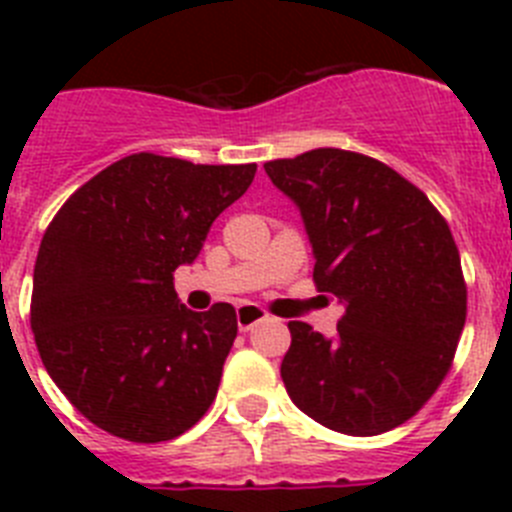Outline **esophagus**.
<instances>
[{"label":"esophagus","instance_id":"esophagus-1","mask_svg":"<svg viewBox=\"0 0 512 512\" xmlns=\"http://www.w3.org/2000/svg\"><path fill=\"white\" fill-rule=\"evenodd\" d=\"M261 320H266V310L259 305H253V302H243V305H238V328L246 333V330H251L253 325H259Z\"/></svg>","mask_w":512,"mask_h":512}]
</instances>
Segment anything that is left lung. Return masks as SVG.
<instances>
[{"label":"left lung","mask_w":512,"mask_h":512,"mask_svg":"<svg viewBox=\"0 0 512 512\" xmlns=\"http://www.w3.org/2000/svg\"><path fill=\"white\" fill-rule=\"evenodd\" d=\"M264 169L300 207L315 287L346 302L336 338L289 323L284 387L330 431H392L441 387L467 323L449 223L413 182L364 153L315 148Z\"/></svg>","instance_id":"1"}]
</instances>
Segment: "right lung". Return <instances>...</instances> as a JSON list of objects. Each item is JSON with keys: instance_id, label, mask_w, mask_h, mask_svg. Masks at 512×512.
<instances>
[{"instance_id": "1", "label": "right lung", "mask_w": 512, "mask_h": 512, "mask_svg": "<svg viewBox=\"0 0 512 512\" xmlns=\"http://www.w3.org/2000/svg\"><path fill=\"white\" fill-rule=\"evenodd\" d=\"M253 176L256 164L133 153L81 184L45 228L30 328L51 379L89 423L161 443L210 410L238 320L228 302L187 310L174 271L197 259Z\"/></svg>"}]
</instances>
